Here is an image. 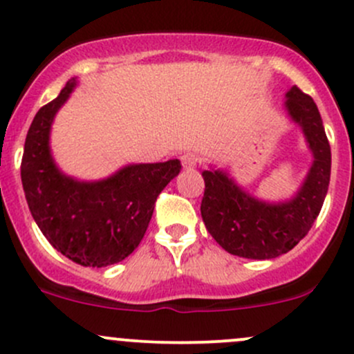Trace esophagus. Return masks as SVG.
<instances>
[{
	"label": "esophagus",
	"mask_w": 354,
	"mask_h": 354,
	"mask_svg": "<svg viewBox=\"0 0 354 354\" xmlns=\"http://www.w3.org/2000/svg\"><path fill=\"white\" fill-rule=\"evenodd\" d=\"M200 162V157L194 152H187V154L181 156V164L185 167H197V164Z\"/></svg>",
	"instance_id": "esophagus-1"
}]
</instances>
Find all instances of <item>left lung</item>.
Here are the masks:
<instances>
[{
  "mask_svg": "<svg viewBox=\"0 0 354 354\" xmlns=\"http://www.w3.org/2000/svg\"><path fill=\"white\" fill-rule=\"evenodd\" d=\"M286 111L301 127L313 162L301 188L288 202L269 203L241 190L224 171H203L202 219L214 240L231 255L276 259L295 248L315 223L330 180V145L319 108L298 87L286 94Z\"/></svg>",
  "mask_w": 354,
  "mask_h": 354,
  "instance_id": "8db88e82",
  "label": "left lung"
}]
</instances>
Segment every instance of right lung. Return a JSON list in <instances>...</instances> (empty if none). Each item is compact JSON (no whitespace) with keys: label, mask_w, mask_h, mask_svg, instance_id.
<instances>
[{"label":"right lung","mask_w":354,"mask_h":354,"mask_svg":"<svg viewBox=\"0 0 354 354\" xmlns=\"http://www.w3.org/2000/svg\"><path fill=\"white\" fill-rule=\"evenodd\" d=\"M75 78L35 114L25 138L22 185L32 217L59 253L84 267H108L127 259L144 238L154 203L178 176V159L130 164L101 181H77L55 164L49 131L70 97Z\"/></svg>","instance_id":"1"}]
</instances>
